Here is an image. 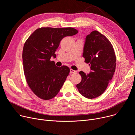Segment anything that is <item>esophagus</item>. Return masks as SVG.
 Listing matches in <instances>:
<instances>
[{"instance_id":"34e87169","label":"esophagus","mask_w":135,"mask_h":135,"mask_svg":"<svg viewBox=\"0 0 135 135\" xmlns=\"http://www.w3.org/2000/svg\"><path fill=\"white\" fill-rule=\"evenodd\" d=\"M70 73H77V71L74 70H73V69H70Z\"/></svg>"}]
</instances>
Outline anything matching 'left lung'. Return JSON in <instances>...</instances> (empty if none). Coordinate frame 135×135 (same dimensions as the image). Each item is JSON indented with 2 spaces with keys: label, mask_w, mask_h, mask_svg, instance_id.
Here are the masks:
<instances>
[{
  "label": "left lung",
  "mask_w": 135,
  "mask_h": 135,
  "mask_svg": "<svg viewBox=\"0 0 135 135\" xmlns=\"http://www.w3.org/2000/svg\"><path fill=\"white\" fill-rule=\"evenodd\" d=\"M83 56L89 64L91 71L79 72L82 81L76 85L79 92L89 99L97 98L106 90L112 79L116 67L113 47L107 38L97 30L85 38Z\"/></svg>",
  "instance_id": "left-lung-1"
}]
</instances>
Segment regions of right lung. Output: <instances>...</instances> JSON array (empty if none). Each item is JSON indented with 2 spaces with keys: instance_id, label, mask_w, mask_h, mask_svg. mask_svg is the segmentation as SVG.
Wrapping results in <instances>:
<instances>
[{
  "instance_id": "right-lung-1",
  "label": "right lung",
  "mask_w": 135,
  "mask_h": 135,
  "mask_svg": "<svg viewBox=\"0 0 135 135\" xmlns=\"http://www.w3.org/2000/svg\"><path fill=\"white\" fill-rule=\"evenodd\" d=\"M73 28H41L36 29L25 43L22 59L27 82L39 98L49 100L58 93L70 69L66 66L57 67L51 57L62 38L78 33Z\"/></svg>"
}]
</instances>
